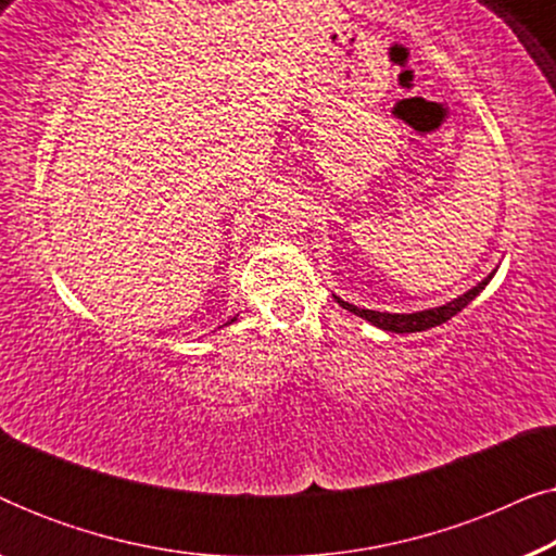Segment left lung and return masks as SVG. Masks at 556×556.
Instances as JSON below:
<instances>
[{"label":"left lung","mask_w":556,"mask_h":556,"mask_svg":"<svg viewBox=\"0 0 556 556\" xmlns=\"http://www.w3.org/2000/svg\"><path fill=\"white\" fill-rule=\"evenodd\" d=\"M493 273H496V270H493ZM493 273H491V276H485V278L481 280V283L470 288V291H466L463 295H458V299L447 301L445 306H435V308L415 311V314H387V311H369V308H359V306H354V303L341 301L339 295H333V299L339 301V306H341V308L352 311L354 316H362L364 321H369L371 326H377V329H382V331H392V333H415V331H428V329H432V326L445 324L447 318H453L455 314H458V311L466 308L468 303L473 301L476 295L481 293L485 286H489V280L493 278Z\"/></svg>","instance_id":"8db88e82"}]
</instances>
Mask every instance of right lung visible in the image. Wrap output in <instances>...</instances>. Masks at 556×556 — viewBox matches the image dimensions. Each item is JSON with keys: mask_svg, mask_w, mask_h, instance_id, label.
Listing matches in <instances>:
<instances>
[{"mask_svg": "<svg viewBox=\"0 0 556 556\" xmlns=\"http://www.w3.org/2000/svg\"><path fill=\"white\" fill-rule=\"evenodd\" d=\"M232 321H238V316H235V318H230V321H227V324H232Z\"/></svg>", "mask_w": 556, "mask_h": 556, "instance_id": "right-lung-1", "label": "right lung"}]
</instances>
